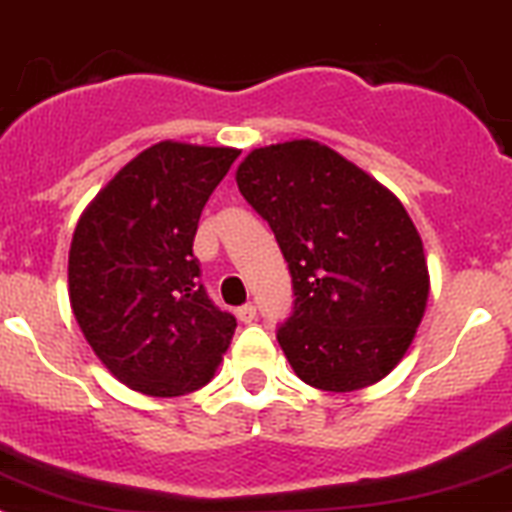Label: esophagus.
Returning a JSON list of instances; mask_svg holds the SVG:
<instances>
[{"mask_svg":"<svg viewBox=\"0 0 512 512\" xmlns=\"http://www.w3.org/2000/svg\"><path fill=\"white\" fill-rule=\"evenodd\" d=\"M255 315H257V310H255V305H242V308H237V318H240L242 323H252L255 321Z\"/></svg>","mask_w":512,"mask_h":512,"instance_id":"1","label":"esophagus"}]
</instances>
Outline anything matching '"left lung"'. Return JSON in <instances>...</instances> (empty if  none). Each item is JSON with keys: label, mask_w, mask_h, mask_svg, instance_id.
Wrapping results in <instances>:
<instances>
[{"label": "left lung", "mask_w": 512, "mask_h": 512, "mask_svg": "<svg viewBox=\"0 0 512 512\" xmlns=\"http://www.w3.org/2000/svg\"><path fill=\"white\" fill-rule=\"evenodd\" d=\"M234 179L293 275L278 343L298 379L343 394L391 374L429 298L422 237L396 194L310 138L255 148Z\"/></svg>", "instance_id": "8db88e82"}]
</instances>
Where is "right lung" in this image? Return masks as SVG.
Instances as JSON below:
<instances>
[{
	"label": "right lung",
	"mask_w": 512,
	"mask_h": 512,
	"mask_svg": "<svg viewBox=\"0 0 512 512\" xmlns=\"http://www.w3.org/2000/svg\"><path fill=\"white\" fill-rule=\"evenodd\" d=\"M237 156L229 146L154 143L80 214L70 308L100 364L128 389L161 399L202 389L229 348L237 321L199 285L191 245Z\"/></svg>",
	"instance_id": "add662e5"
}]
</instances>
